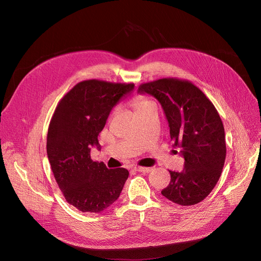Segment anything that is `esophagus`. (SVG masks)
Segmentation results:
<instances>
[{"label":"esophagus","mask_w":261,"mask_h":261,"mask_svg":"<svg viewBox=\"0 0 261 261\" xmlns=\"http://www.w3.org/2000/svg\"><path fill=\"white\" fill-rule=\"evenodd\" d=\"M136 171H139V172H143V173H148V172H150L152 170V168H150V167H135L134 168Z\"/></svg>","instance_id":"1"}]
</instances>
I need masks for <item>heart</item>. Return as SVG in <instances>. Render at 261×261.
<instances>
[{"label": "heart", "mask_w": 261, "mask_h": 261, "mask_svg": "<svg viewBox=\"0 0 261 261\" xmlns=\"http://www.w3.org/2000/svg\"><path fill=\"white\" fill-rule=\"evenodd\" d=\"M150 105H154V103H153V101L145 97V96H138V97H135V99H134V107L136 109V111L140 110L141 108H144V107H147Z\"/></svg>", "instance_id": "b5f03b06"}]
</instances>
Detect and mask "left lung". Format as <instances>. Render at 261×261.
<instances>
[{"instance_id": "8db88e82", "label": "left lung", "mask_w": 261, "mask_h": 261, "mask_svg": "<svg viewBox=\"0 0 261 261\" xmlns=\"http://www.w3.org/2000/svg\"><path fill=\"white\" fill-rule=\"evenodd\" d=\"M162 105L173 147L181 148L184 169L171 171L162 195L182 206L198 204L215 188L224 166L226 144L223 122L213 102L193 82L162 78L139 87Z\"/></svg>"}]
</instances>
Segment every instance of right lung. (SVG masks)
I'll use <instances>...</instances> for the list:
<instances>
[{
    "label": "right lung",
    "mask_w": 261,
    "mask_h": 261,
    "mask_svg": "<svg viewBox=\"0 0 261 261\" xmlns=\"http://www.w3.org/2000/svg\"><path fill=\"white\" fill-rule=\"evenodd\" d=\"M134 84L90 79L81 81L58 102L51 116L46 140L48 161L60 190L82 213H100L119 197L128 179L125 168L108 169L91 159L92 146L112 108Z\"/></svg>",
    "instance_id": "right-lung-1"
}]
</instances>
